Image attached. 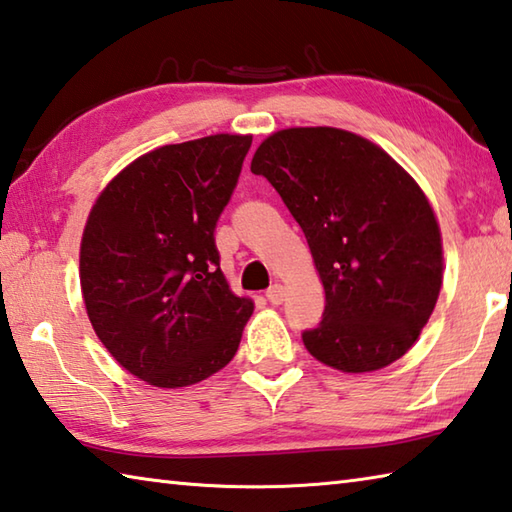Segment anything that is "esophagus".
<instances>
[{
    "label": "esophagus",
    "instance_id": "obj_1",
    "mask_svg": "<svg viewBox=\"0 0 512 512\" xmlns=\"http://www.w3.org/2000/svg\"><path fill=\"white\" fill-rule=\"evenodd\" d=\"M284 297H286V291H284L282 284H273V286L266 291V300L271 302V304H282Z\"/></svg>",
    "mask_w": 512,
    "mask_h": 512
}]
</instances>
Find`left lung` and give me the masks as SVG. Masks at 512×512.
<instances>
[{
    "label": "left lung",
    "instance_id": "obj_1",
    "mask_svg": "<svg viewBox=\"0 0 512 512\" xmlns=\"http://www.w3.org/2000/svg\"><path fill=\"white\" fill-rule=\"evenodd\" d=\"M264 176L309 241L324 286L304 347L333 369L392 365L430 320L443 280L441 232L425 194L392 156L345 129H282L257 147Z\"/></svg>",
    "mask_w": 512,
    "mask_h": 512
}]
</instances>
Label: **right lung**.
Segmentation results:
<instances>
[{
  "label": "right lung",
  "instance_id": "right-lung-1",
  "mask_svg": "<svg viewBox=\"0 0 512 512\" xmlns=\"http://www.w3.org/2000/svg\"><path fill=\"white\" fill-rule=\"evenodd\" d=\"M253 136L165 145L127 165L91 208L80 286L102 345L129 374L188 387L226 367L253 313L228 288L215 230Z\"/></svg>",
  "mask_w": 512,
  "mask_h": 512
}]
</instances>
